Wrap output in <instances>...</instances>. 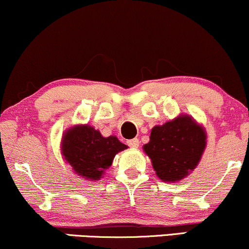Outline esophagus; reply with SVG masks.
<instances>
[{"label": "esophagus", "instance_id": "34e87169", "mask_svg": "<svg viewBox=\"0 0 249 249\" xmlns=\"http://www.w3.org/2000/svg\"><path fill=\"white\" fill-rule=\"evenodd\" d=\"M126 142L130 147H138L139 146V139L138 138L130 139V141H127Z\"/></svg>", "mask_w": 249, "mask_h": 249}]
</instances>
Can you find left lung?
I'll return each mask as SVG.
<instances>
[{"label":"left lung","mask_w":249,"mask_h":249,"mask_svg":"<svg viewBox=\"0 0 249 249\" xmlns=\"http://www.w3.org/2000/svg\"><path fill=\"white\" fill-rule=\"evenodd\" d=\"M206 146V133L190 116L154 126L144 151L162 181H178L196 168Z\"/></svg>","instance_id":"left-lung-1"}]
</instances>
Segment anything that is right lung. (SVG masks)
Here are the masks:
<instances>
[{
	"label": "right lung",
	"instance_id": "1",
	"mask_svg": "<svg viewBox=\"0 0 249 249\" xmlns=\"http://www.w3.org/2000/svg\"><path fill=\"white\" fill-rule=\"evenodd\" d=\"M127 146L115 136L103 137L89 125L67 131L62 141V153L73 171L89 180H98L112 164L118 152Z\"/></svg>",
	"mask_w": 249,
	"mask_h": 249
}]
</instances>
